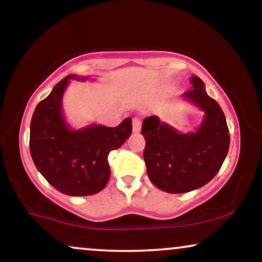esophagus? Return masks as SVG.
Instances as JSON below:
<instances>
[{
	"label": "esophagus",
	"instance_id": "1",
	"mask_svg": "<svg viewBox=\"0 0 262 262\" xmlns=\"http://www.w3.org/2000/svg\"><path fill=\"white\" fill-rule=\"evenodd\" d=\"M141 129V121L139 118H133V132L134 133H139Z\"/></svg>",
	"mask_w": 262,
	"mask_h": 262
}]
</instances>
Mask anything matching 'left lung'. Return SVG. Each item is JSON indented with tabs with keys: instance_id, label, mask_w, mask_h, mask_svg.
Here are the masks:
<instances>
[{
	"instance_id": "left-lung-1",
	"label": "left lung",
	"mask_w": 262,
	"mask_h": 262,
	"mask_svg": "<svg viewBox=\"0 0 262 262\" xmlns=\"http://www.w3.org/2000/svg\"><path fill=\"white\" fill-rule=\"evenodd\" d=\"M191 82L193 89L183 97L206 113L197 132L181 134L156 116L146 117L141 127L150 181L169 193H185L208 183L229 150V129L221 106L207 95L200 77L192 76Z\"/></svg>"
}]
</instances>
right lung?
Listing matches in <instances>:
<instances>
[{"label":"right lung","mask_w":262,"mask_h":262,"mask_svg":"<svg viewBox=\"0 0 262 262\" xmlns=\"http://www.w3.org/2000/svg\"><path fill=\"white\" fill-rule=\"evenodd\" d=\"M68 75L35 107L31 122L29 148L34 165L54 188L68 196H91L106 187L111 176L108 154L118 149L132 134V119L118 127L90 125L73 130L61 112Z\"/></svg>","instance_id":"right-lung-1"}]
</instances>
